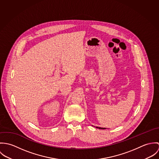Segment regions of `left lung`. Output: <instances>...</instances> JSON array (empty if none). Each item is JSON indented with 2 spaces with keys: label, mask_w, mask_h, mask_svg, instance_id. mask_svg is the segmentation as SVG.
I'll return each mask as SVG.
<instances>
[{
  "label": "left lung",
  "mask_w": 159,
  "mask_h": 159,
  "mask_svg": "<svg viewBox=\"0 0 159 159\" xmlns=\"http://www.w3.org/2000/svg\"><path fill=\"white\" fill-rule=\"evenodd\" d=\"M96 128H98L99 129H105V128H102V127H96Z\"/></svg>",
  "instance_id": "1"
}]
</instances>
